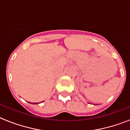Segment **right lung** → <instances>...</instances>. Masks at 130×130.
I'll list each match as a JSON object with an SVG mask.
<instances>
[{"mask_svg":"<svg viewBox=\"0 0 130 130\" xmlns=\"http://www.w3.org/2000/svg\"><path fill=\"white\" fill-rule=\"evenodd\" d=\"M36 104H37V103H36Z\"/></svg>","mask_w":130,"mask_h":130,"instance_id":"obj_1","label":"right lung"}]
</instances>
